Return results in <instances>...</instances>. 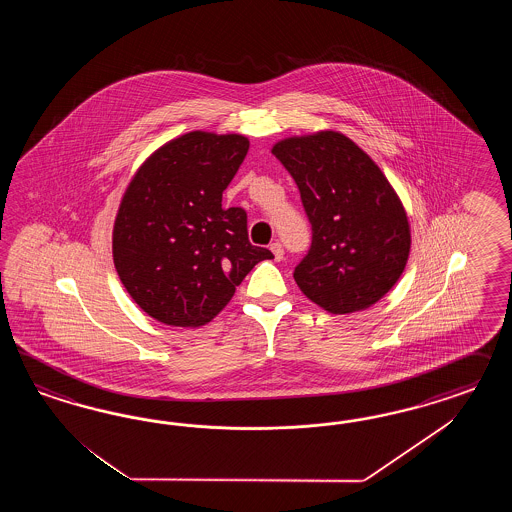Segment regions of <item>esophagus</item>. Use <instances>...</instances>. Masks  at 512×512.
Returning <instances> with one entry per match:
<instances>
[{
  "instance_id": "esophagus-1",
  "label": "esophagus",
  "mask_w": 512,
  "mask_h": 512,
  "mask_svg": "<svg viewBox=\"0 0 512 512\" xmlns=\"http://www.w3.org/2000/svg\"><path fill=\"white\" fill-rule=\"evenodd\" d=\"M270 251L274 253V259H276V261H281V259H283V246H281L279 242L270 244Z\"/></svg>"
}]
</instances>
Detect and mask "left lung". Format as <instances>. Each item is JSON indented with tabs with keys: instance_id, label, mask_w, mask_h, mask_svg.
<instances>
[{
	"instance_id": "8db88e82",
	"label": "left lung",
	"mask_w": 512,
	"mask_h": 512,
	"mask_svg": "<svg viewBox=\"0 0 512 512\" xmlns=\"http://www.w3.org/2000/svg\"><path fill=\"white\" fill-rule=\"evenodd\" d=\"M272 154L293 176L311 223L296 285L330 313L370 308L409 257V221L396 191L372 157L336 131L279 140Z\"/></svg>"
}]
</instances>
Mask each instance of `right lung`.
Segmentation results:
<instances>
[{"label":"right lung","mask_w":512,"mask_h":512,"mask_svg":"<svg viewBox=\"0 0 512 512\" xmlns=\"http://www.w3.org/2000/svg\"><path fill=\"white\" fill-rule=\"evenodd\" d=\"M242 135L191 131L140 167L120 204L112 255L127 293L159 323H210L272 251L251 246L244 208L223 191L248 154Z\"/></svg>","instance_id":"obj_1"}]
</instances>
